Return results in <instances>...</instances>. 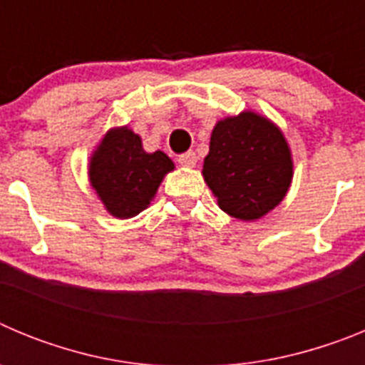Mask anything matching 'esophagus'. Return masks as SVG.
<instances>
[{"label":"esophagus","instance_id":"34e87169","mask_svg":"<svg viewBox=\"0 0 365 365\" xmlns=\"http://www.w3.org/2000/svg\"><path fill=\"white\" fill-rule=\"evenodd\" d=\"M179 164L180 166H186V168H193L197 164V155L193 153V151H186L179 157Z\"/></svg>","mask_w":365,"mask_h":365}]
</instances>
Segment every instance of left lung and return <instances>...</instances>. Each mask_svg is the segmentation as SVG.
<instances>
[{"label": "left lung", "instance_id": "1", "mask_svg": "<svg viewBox=\"0 0 365 365\" xmlns=\"http://www.w3.org/2000/svg\"><path fill=\"white\" fill-rule=\"evenodd\" d=\"M292 168L283 131L259 113L243 111L214 125L202 177L222 212L256 221L283 201Z\"/></svg>", "mask_w": 365, "mask_h": 365}]
</instances>
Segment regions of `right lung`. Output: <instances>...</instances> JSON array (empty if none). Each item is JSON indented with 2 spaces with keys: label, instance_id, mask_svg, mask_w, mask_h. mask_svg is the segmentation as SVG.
I'll list each match as a JSON object with an SVG mask.
<instances>
[{
  "label": "right lung",
  "instance_id": "1",
  "mask_svg": "<svg viewBox=\"0 0 365 365\" xmlns=\"http://www.w3.org/2000/svg\"><path fill=\"white\" fill-rule=\"evenodd\" d=\"M175 164L164 151L148 153L143 138L128 125L111 128L89 160V182L106 210L130 219L146 210L164 175Z\"/></svg>",
  "mask_w": 365,
  "mask_h": 365
}]
</instances>
